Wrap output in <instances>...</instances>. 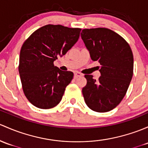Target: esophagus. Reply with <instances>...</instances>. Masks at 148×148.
Returning a JSON list of instances; mask_svg holds the SVG:
<instances>
[{
  "label": "esophagus",
  "instance_id": "34e87169",
  "mask_svg": "<svg viewBox=\"0 0 148 148\" xmlns=\"http://www.w3.org/2000/svg\"><path fill=\"white\" fill-rule=\"evenodd\" d=\"M82 74H81L80 72H78V71H75L74 72V78L77 79L78 78V77H82Z\"/></svg>",
  "mask_w": 148,
  "mask_h": 148
}]
</instances>
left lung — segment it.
I'll use <instances>...</instances> for the list:
<instances>
[{
    "label": "left lung",
    "instance_id": "obj_1",
    "mask_svg": "<svg viewBox=\"0 0 148 148\" xmlns=\"http://www.w3.org/2000/svg\"><path fill=\"white\" fill-rule=\"evenodd\" d=\"M81 37L93 61L100 63L98 80L86 74L82 88L85 103L92 111L103 113L116 108L125 96L133 74V55L128 43L104 27L84 29Z\"/></svg>",
    "mask_w": 148,
    "mask_h": 148
}]
</instances>
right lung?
<instances>
[{
    "label": "right lung",
    "mask_w": 148,
    "mask_h": 148,
    "mask_svg": "<svg viewBox=\"0 0 148 148\" xmlns=\"http://www.w3.org/2000/svg\"><path fill=\"white\" fill-rule=\"evenodd\" d=\"M81 30L47 25L35 30L23 43L18 70L23 92L32 105L49 109L61 101L74 74L60 70L54 62L74 45Z\"/></svg>",
    "instance_id": "right-lung-1"
}]
</instances>
